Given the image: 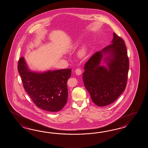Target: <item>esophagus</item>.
Segmentation results:
<instances>
[{
	"mask_svg": "<svg viewBox=\"0 0 148 148\" xmlns=\"http://www.w3.org/2000/svg\"><path fill=\"white\" fill-rule=\"evenodd\" d=\"M75 72L76 74L77 75H80V74L82 73L81 69H79V68L76 69Z\"/></svg>",
	"mask_w": 148,
	"mask_h": 148,
	"instance_id": "1",
	"label": "esophagus"
}]
</instances>
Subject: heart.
Wrapping results in <instances>:
<instances>
[{
	"label": "heart",
	"mask_w": 148,
	"mask_h": 148,
	"mask_svg": "<svg viewBox=\"0 0 148 148\" xmlns=\"http://www.w3.org/2000/svg\"><path fill=\"white\" fill-rule=\"evenodd\" d=\"M81 53L82 54L84 53H85V50H81Z\"/></svg>",
	"instance_id": "obj_1"
}]
</instances>
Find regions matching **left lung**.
<instances>
[{
    "label": "left lung",
    "mask_w": 148,
    "mask_h": 148,
    "mask_svg": "<svg viewBox=\"0 0 148 148\" xmlns=\"http://www.w3.org/2000/svg\"><path fill=\"white\" fill-rule=\"evenodd\" d=\"M103 54L109 56L107 69L100 66ZM126 46L122 38L113 33L112 44L94 53L85 64L84 84L96 105L104 106L113 103L125 90L129 70Z\"/></svg>",
    "instance_id": "obj_1"
}]
</instances>
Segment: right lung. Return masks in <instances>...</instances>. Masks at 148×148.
<instances>
[{
    "label": "right lung",
    "instance_id": "obj_1",
    "mask_svg": "<svg viewBox=\"0 0 148 148\" xmlns=\"http://www.w3.org/2000/svg\"><path fill=\"white\" fill-rule=\"evenodd\" d=\"M18 69L25 90L38 108L49 112H57L64 108L68 98L67 82L71 69L33 72L22 57Z\"/></svg>",
    "mask_w": 148,
    "mask_h": 148
}]
</instances>
